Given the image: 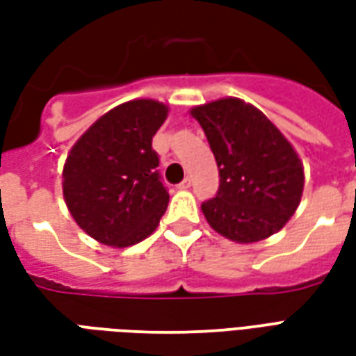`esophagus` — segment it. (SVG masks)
I'll return each mask as SVG.
<instances>
[{"mask_svg": "<svg viewBox=\"0 0 356 356\" xmlns=\"http://www.w3.org/2000/svg\"><path fill=\"white\" fill-rule=\"evenodd\" d=\"M177 188H179V191H188V188H191V179L186 177L183 183H179Z\"/></svg>", "mask_w": 356, "mask_h": 356, "instance_id": "1", "label": "esophagus"}]
</instances>
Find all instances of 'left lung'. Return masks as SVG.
<instances>
[{"label": "left lung", "instance_id": "1", "mask_svg": "<svg viewBox=\"0 0 356 356\" xmlns=\"http://www.w3.org/2000/svg\"><path fill=\"white\" fill-rule=\"evenodd\" d=\"M219 168V191L204 202L209 227L238 244L273 236L296 213L305 173L296 148L254 104L225 97L191 108Z\"/></svg>", "mask_w": 356, "mask_h": 356}]
</instances>
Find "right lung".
<instances>
[{
  "instance_id": "right-lung-1",
  "label": "right lung",
  "mask_w": 356,
  "mask_h": 356,
  "mask_svg": "<svg viewBox=\"0 0 356 356\" xmlns=\"http://www.w3.org/2000/svg\"><path fill=\"white\" fill-rule=\"evenodd\" d=\"M170 106L135 99L102 114L66 156L63 194L81 231L99 244L127 248L156 231L170 194L158 175L152 137Z\"/></svg>"
}]
</instances>
